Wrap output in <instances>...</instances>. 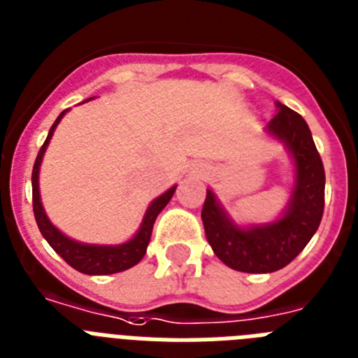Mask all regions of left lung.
Segmentation results:
<instances>
[{"instance_id":"obj_1","label":"left lung","mask_w":358,"mask_h":358,"mask_svg":"<svg viewBox=\"0 0 358 358\" xmlns=\"http://www.w3.org/2000/svg\"><path fill=\"white\" fill-rule=\"evenodd\" d=\"M278 113L267 124L268 137L285 146L294 166V182L285 210L262 225H238L214 192L206 190L201 212L212 250L225 265L241 273L280 271L309 243L324 214V164L306 120L276 102Z\"/></svg>"}]
</instances>
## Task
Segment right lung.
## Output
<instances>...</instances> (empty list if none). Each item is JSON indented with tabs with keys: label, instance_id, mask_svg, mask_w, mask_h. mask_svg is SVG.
I'll list each match as a JSON object with an SVG mask.
<instances>
[{
	"label": "right lung",
	"instance_id": "add662e5",
	"mask_svg": "<svg viewBox=\"0 0 358 358\" xmlns=\"http://www.w3.org/2000/svg\"><path fill=\"white\" fill-rule=\"evenodd\" d=\"M87 100H85V102H87ZM66 113L67 109L58 115V119H56L55 124L51 126L45 143H43V146H41L40 152H38L34 168H32V208H34V217H36L38 229H40L41 236L47 239V243L55 249V252L66 259L67 264L73 268H76L78 273L91 274V276L122 273L126 268H131L133 265H137L138 262L144 258L148 243H150V238H152L153 223H155V220H157V215L161 214L162 208L168 205V201L172 199L177 185L172 186L170 190H166L162 196L155 197V199L150 203V206L146 208V214H144L143 217V223H141L138 230L135 232V236H133L131 239H128V241H124V243L120 245H93L71 239L69 236H66L62 230H58L52 225L51 220L47 217L45 210H43V205H41L40 197L41 161H43L47 146L51 143V137L52 133H55L56 126L60 124V120L64 119V115Z\"/></svg>",
	"mask_w": 358,
	"mask_h": 358
}]
</instances>
